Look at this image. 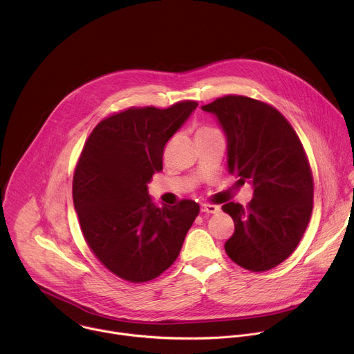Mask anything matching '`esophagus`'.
Instances as JSON below:
<instances>
[{"label":"esophagus","mask_w":354,"mask_h":354,"mask_svg":"<svg viewBox=\"0 0 354 354\" xmlns=\"http://www.w3.org/2000/svg\"><path fill=\"white\" fill-rule=\"evenodd\" d=\"M220 212V206L216 205H210V203H203L201 205V213H210V214H216Z\"/></svg>","instance_id":"1"}]
</instances>
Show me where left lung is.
Wrapping results in <instances>:
<instances>
[{
	"label": "left lung",
	"instance_id": "1",
	"mask_svg": "<svg viewBox=\"0 0 354 354\" xmlns=\"http://www.w3.org/2000/svg\"><path fill=\"white\" fill-rule=\"evenodd\" d=\"M201 109L223 127L228 172L254 187L246 207L223 206L235 224L227 255L246 270H270L292 254L311 218L314 180L304 147L287 119L261 100L225 95Z\"/></svg>",
	"mask_w": 354,
	"mask_h": 354
}]
</instances>
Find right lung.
Instances as JSON below:
<instances>
[{"instance_id":"obj_1","label":"right lung","mask_w":354,"mask_h":354,"mask_svg":"<svg viewBox=\"0 0 354 354\" xmlns=\"http://www.w3.org/2000/svg\"><path fill=\"white\" fill-rule=\"evenodd\" d=\"M130 108L89 134L73 178L82 235L108 270L131 283L158 277L178 258L200 207L193 200L157 207L147 183L162 169L164 147L197 108Z\"/></svg>"}]
</instances>
